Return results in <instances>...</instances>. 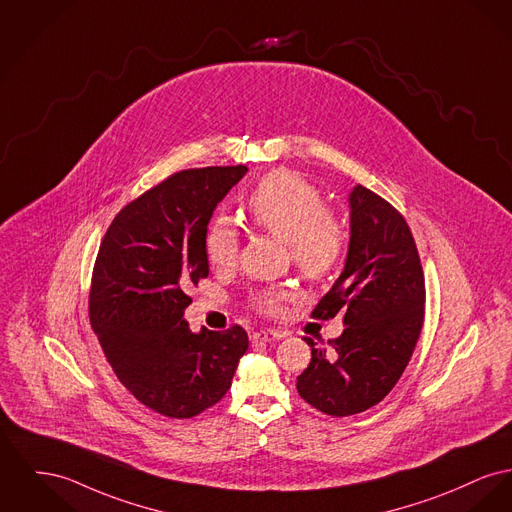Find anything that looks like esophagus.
<instances>
[{
	"label": "esophagus",
	"mask_w": 512,
	"mask_h": 512,
	"mask_svg": "<svg viewBox=\"0 0 512 512\" xmlns=\"http://www.w3.org/2000/svg\"><path fill=\"white\" fill-rule=\"evenodd\" d=\"M284 334L271 329H263V331H255L251 334V342L259 344V342H272V340H280Z\"/></svg>",
	"instance_id": "34e87169"
}]
</instances>
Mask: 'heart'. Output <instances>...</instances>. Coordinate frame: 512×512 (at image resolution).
I'll return each mask as SVG.
<instances>
[{"instance_id":"b5f03b06","label":"heart","mask_w":512,"mask_h":512,"mask_svg":"<svg viewBox=\"0 0 512 512\" xmlns=\"http://www.w3.org/2000/svg\"><path fill=\"white\" fill-rule=\"evenodd\" d=\"M245 214L253 226L286 241L290 259L298 271L321 280L342 261L348 234L334 212L325 207L321 191L296 172L278 170L251 191ZM240 238L228 218H216L205 234V253L214 267H232L238 259ZM292 298L286 288H269L255 296V305L276 313L282 301Z\"/></svg>"}]
</instances>
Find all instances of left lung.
Returning a JSON list of instances; mask_svg holds the SVG:
<instances>
[{"label":"left lung","mask_w":512,"mask_h":512,"mask_svg":"<svg viewBox=\"0 0 512 512\" xmlns=\"http://www.w3.org/2000/svg\"><path fill=\"white\" fill-rule=\"evenodd\" d=\"M350 201V245L344 271L311 317L342 315L344 331L317 348L298 377V392L334 418L379 404L402 377L423 327L425 282L404 216L377 193L356 185Z\"/></svg>","instance_id":"8db88e82"}]
</instances>
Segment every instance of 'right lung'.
<instances>
[{
  "mask_svg": "<svg viewBox=\"0 0 512 512\" xmlns=\"http://www.w3.org/2000/svg\"><path fill=\"white\" fill-rule=\"evenodd\" d=\"M247 166L183 170L125 205L100 243L89 317L121 385L168 418H193L228 392L249 340L240 325L193 332L185 290L209 276L205 234Z\"/></svg>",
  "mask_w": 512,
  "mask_h": 512,
  "instance_id": "obj_1",
  "label": "right lung"
}]
</instances>
